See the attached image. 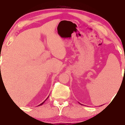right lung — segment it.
<instances>
[{
  "label": "right lung",
  "mask_w": 125,
  "mask_h": 125,
  "mask_svg": "<svg viewBox=\"0 0 125 125\" xmlns=\"http://www.w3.org/2000/svg\"><path fill=\"white\" fill-rule=\"evenodd\" d=\"M48 97H49V96H48ZM48 98H47V99H48ZM47 99H46V100H47ZM45 101H44V102H42V103H41V104H40V105H39V106H40V105H42V104H43V103H44V102H45Z\"/></svg>",
  "instance_id": "right-lung-1"
}]
</instances>
